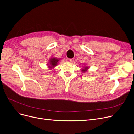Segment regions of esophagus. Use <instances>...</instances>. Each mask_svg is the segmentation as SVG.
<instances>
[{
	"label": "esophagus",
	"mask_w": 134,
	"mask_h": 134,
	"mask_svg": "<svg viewBox=\"0 0 134 134\" xmlns=\"http://www.w3.org/2000/svg\"><path fill=\"white\" fill-rule=\"evenodd\" d=\"M74 61V59H70V58L66 59V62L69 63H72Z\"/></svg>",
	"instance_id": "esophagus-1"
}]
</instances>
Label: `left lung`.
<instances>
[{"mask_svg":"<svg viewBox=\"0 0 134 134\" xmlns=\"http://www.w3.org/2000/svg\"><path fill=\"white\" fill-rule=\"evenodd\" d=\"M89 69V68L88 67H87V66H86V67H85L84 69H82V71L83 72H86V71H87V70Z\"/></svg>","mask_w":134,"mask_h":134,"instance_id":"8db88e82","label":"left lung"}]
</instances>
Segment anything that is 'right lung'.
I'll return each mask as SVG.
<instances>
[{
	"mask_svg": "<svg viewBox=\"0 0 134 134\" xmlns=\"http://www.w3.org/2000/svg\"><path fill=\"white\" fill-rule=\"evenodd\" d=\"M59 60V59H56V58H52L51 59H50V65H49V68H51L50 69H52V68L56 66L57 64V63L58 62Z\"/></svg>",
	"mask_w": 134,
	"mask_h": 134,
	"instance_id": "add662e5",
	"label": "right lung"
}]
</instances>
